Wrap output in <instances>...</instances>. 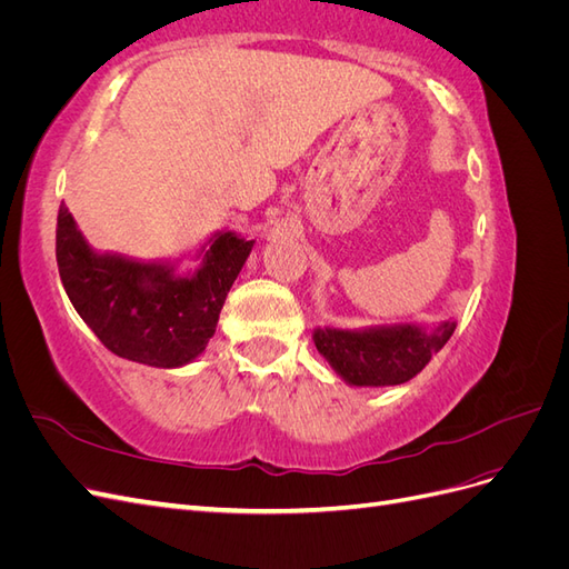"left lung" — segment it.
Masks as SVG:
<instances>
[{
  "label": "left lung",
  "instance_id": "8db88e82",
  "mask_svg": "<svg viewBox=\"0 0 569 569\" xmlns=\"http://www.w3.org/2000/svg\"><path fill=\"white\" fill-rule=\"evenodd\" d=\"M456 320L435 325L393 322L358 330L316 327L313 343L332 370L351 387H393L412 380L456 330Z\"/></svg>",
  "mask_w": 569,
  "mask_h": 569
}]
</instances>
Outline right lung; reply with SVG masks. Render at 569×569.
Instances as JSON below:
<instances>
[{
	"label": "right lung",
	"instance_id": "add662e5",
	"mask_svg": "<svg viewBox=\"0 0 569 569\" xmlns=\"http://www.w3.org/2000/svg\"><path fill=\"white\" fill-rule=\"evenodd\" d=\"M251 249L253 239L218 230L197 249L199 266L178 272V261L94 251L68 206L59 209L57 263L68 299L111 353L151 368H182L203 353Z\"/></svg>",
	"mask_w": 569,
	"mask_h": 569
}]
</instances>
